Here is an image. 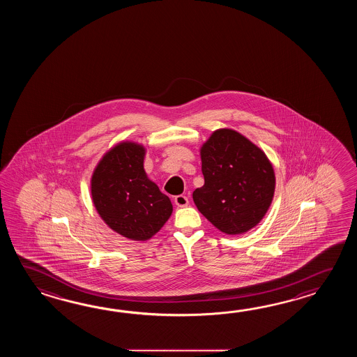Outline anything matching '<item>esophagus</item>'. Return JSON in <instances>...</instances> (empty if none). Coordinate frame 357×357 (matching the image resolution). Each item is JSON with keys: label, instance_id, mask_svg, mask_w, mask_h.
Wrapping results in <instances>:
<instances>
[{"label": "esophagus", "instance_id": "1", "mask_svg": "<svg viewBox=\"0 0 357 357\" xmlns=\"http://www.w3.org/2000/svg\"><path fill=\"white\" fill-rule=\"evenodd\" d=\"M175 204L177 206H180V208H183V206H186V205L189 204V199L185 197V195H177L175 197Z\"/></svg>", "mask_w": 357, "mask_h": 357}]
</instances>
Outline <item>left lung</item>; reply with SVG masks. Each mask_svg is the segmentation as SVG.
<instances>
[{
  "label": "left lung",
  "instance_id": "obj_1",
  "mask_svg": "<svg viewBox=\"0 0 357 357\" xmlns=\"http://www.w3.org/2000/svg\"><path fill=\"white\" fill-rule=\"evenodd\" d=\"M204 185L192 192L199 212L226 235H241L264 218L275 175L266 153L243 134L218 129L200 148Z\"/></svg>",
  "mask_w": 357,
  "mask_h": 357
}]
</instances>
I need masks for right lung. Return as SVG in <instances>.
Segmentation results:
<instances>
[{"label":"right lung","instance_id":"obj_1","mask_svg":"<svg viewBox=\"0 0 357 357\" xmlns=\"http://www.w3.org/2000/svg\"><path fill=\"white\" fill-rule=\"evenodd\" d=\"M144 145L121 142L100 158L91 180L93 204L99 217L119 235L146 241L172 214L169 197L148 178Z\"/></svg>","mask_w":357,"mask_h":357}]
</instances>
